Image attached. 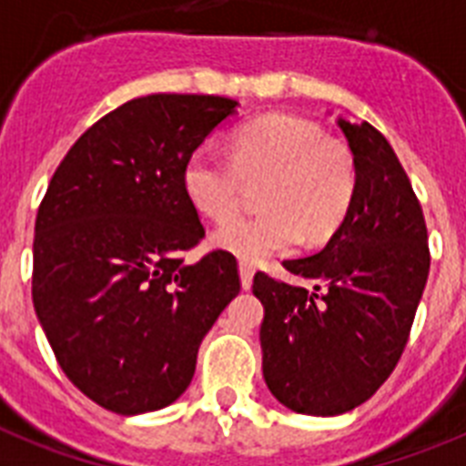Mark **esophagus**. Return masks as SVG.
I'll list each match as a JSON object with an SVG mask.
<instances>
[{
    "mask_svg": "<svg viewBox=\"0 0 466 466\" xmlns=\"http://www.w3.org/2000/svg\"><path fill=\"white\" fill-rule=\"evenodd\" d=\"M252 276H255V267H252L249 261L240 259V280H242V288H245V290L252 286Z\"/></svg>",
    "mask_w": 466,
    "mask_h": 466,
    "instance_id": "1",
    "label": "esophagus"
}]
</instances>
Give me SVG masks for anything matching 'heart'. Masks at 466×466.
I'll use <instances>...</instances> for the list:
<instances>
[{"label": "heart", "mask_w": 466, "mask_h": 466, "mask_svg": "<svg viewBox=\"0 0 466 466\" xmlns=\"http://www.w3.org/2000/svg\"><path fill=\"white\" fill-rule=\"evenodd\" d=\"M248 183L259 190L261 214L238 217L214 233V245L248 261L329 240L348 217L357 190L355 157L317 123L293 114H264L242 123L230 157L202 145L183 167V190L211 221L238 211Z\"/></svg>", "instance_id": "heart-1"}]
</instances>
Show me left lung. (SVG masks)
<instances>
[{"mask_svg": "<svg viewBox=\"0 0 466 466\" xmlns=\"http://www.w3.org/2000/svg\"><path fill=\"white\" fill-rule=\"evenodd\" d=\"M338 128L357 164L352 207L321 252L283 261L311 288L264 271L252 283L264 302V380L311 417L350 412L386 383L431 267L424 211L393 147L367 121L338 118Z\"/></svg>", "mask_w": 466, "mask_h": 466, "instance_id": "1", "label": "left lung"}]
</instances>
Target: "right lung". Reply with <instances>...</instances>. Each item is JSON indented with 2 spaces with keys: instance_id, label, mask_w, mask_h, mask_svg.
I'll return each instance as SVG.
<instances>
[{
  "instance_id": "obj_1",
  "label": "right lung",
  "mask_w": 466,
  "mask_h": 466,
  "mask_svg": "<svg viewBox=\"0 0 466 466\" xmlns=\"http://www.w3.org/2000/svg\"><path fill=\"white\" fill-rule=\"evenodd\" d=\"M218 95H147L92 123L37 209L33 305L78 390L116 414L155 412L190 386L207 330L240 293L211 249L183 167L236 109Z\"/></svg>"
}]
</instances>
